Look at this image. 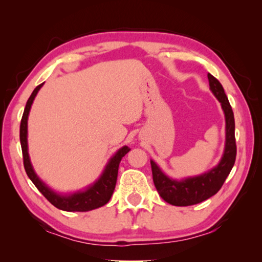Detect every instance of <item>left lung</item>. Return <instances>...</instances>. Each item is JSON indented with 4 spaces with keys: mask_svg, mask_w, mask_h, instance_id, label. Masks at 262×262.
I'll return each mask as SVG.
<instances>
[{
    "mask_svg": "<svg viewBox=\"0 0 262 262\" xmlns=\"http://www.w3.org/2000/svg\"><path fill=\"white\" fill-rule=\"evenodd\" d=\"M209 86L212 94L222 105L225 115V148L219 165L201 176L183 180L170 179L162 172L154 161L151 163L152 179L157 192L164 201L172 206L186 207L200 203L215 195L223 186L236 162L237 147L234 137V117L228 97L219 79L208 74Z\"/></svg>",
    "mask_w": 262,
    "mask_h": 262,
    "instance_id": "8db88e82",
    "label": "left lung"
}]
</instances>
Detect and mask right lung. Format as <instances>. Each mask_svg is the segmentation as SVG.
Listing matches in <instances>:
<instances>
[{
  "mask_svg": "<svg viewBox=\"0 0 262 262\" xmlns=\"http://www.w3.org/2000/svg\"><path fill=\"white\" fill-rule=\"evenodd\" d=\"M38 85L34 89L32 95L26 103L23 117H21L20 121V129H19V139H20V145H21V152H23V162H24V168L26 171V174L29 176L31 181L34 184L35 187L39 189L43 196H45L48 201H50L53 206L59 208L61 210L64 211H89L96 208H99L101 206L106 205L110 201L111 196L114 192L115 184H117L118 178V170L119 164H120L122 157L129 151L128 147H122L119 149L117 154L110 159L107 165H106L103 174L100 178L96 181L94 185L89 186L85 190H79L74 194L69 195H61L55 193L54 190L48 188L47 186L39 179V177L35 174V172L32 167V164L30 162L29 152H28V118L31 110V105H32L34 97L37 96L38 91L40 90L42 86Z\"/></svg>",
  "mask_w": 262,
  "mask_h": 262,
  "instance_id": "add662e5",
  "label": "right lung"
}]
</instances>
